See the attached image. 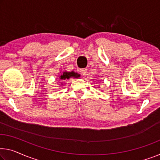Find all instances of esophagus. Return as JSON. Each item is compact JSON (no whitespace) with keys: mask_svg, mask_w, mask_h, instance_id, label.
<instances>
[{"mask_svg":"<svg viewBox=\"0 0 160 160\" xmlns=\"http://www.w3.org/2000/svg\"><path fill=\"white\" fill-rule=\"evenodd\" d=\"M81 73H82V74L83 76H86L87 73V69H86V68H83V69H81Z\"/></svg>","mask_w":160,"mask_h":160,"instance_id":"obj_1","label":"esophagus"}]
</instances>
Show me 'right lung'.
<instances>
[{
    "label": "right lung",
    "instance_id": "1",
    "mask_svg": "<svg viewBox=\"0 0 160 160\" xmlns=\"http://www.w3.org/2000/svg\"><path fill=\"white\" fill-rule=\"evenodd\" d=\"M78 77H80V75H78L77 73H75L74 72H64L63 73V74L61 76V78L62 81L66 80V79H68L70 77H74V78H77Z\"/></svg>",
    "mask_w": 160,
    "mask_h": 160
}]
</instances>
